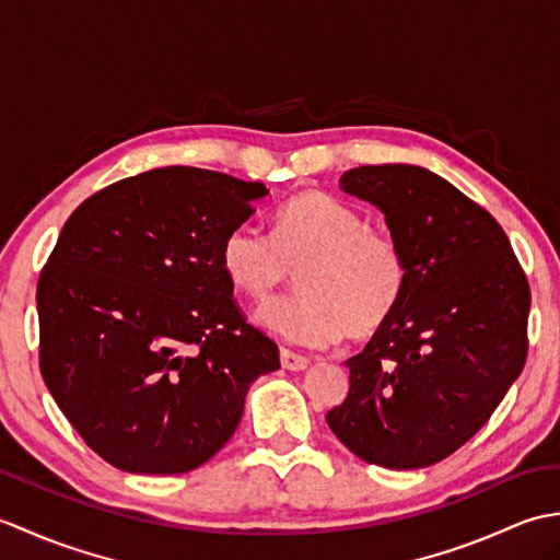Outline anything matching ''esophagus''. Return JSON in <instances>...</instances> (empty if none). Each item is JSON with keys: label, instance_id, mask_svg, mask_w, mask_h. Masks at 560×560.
Here are the masks:
<instances>
[{"label": "esophagus", "instance_id": "obj_1", "mask_svg": "<svg viewBox=\"0 0 560 560\" xmlns=\"http://www.w3.org/2000/svg\"><path fill=\"white\" fill-rule=\"evenodd\" d=\"M307 355L303 353H295L291 349H281V365L287 368V371H305L307 368Z\"/></svg>", "mask_w": 560, "mask_h": 560}]
</instances>
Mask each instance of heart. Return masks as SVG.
I'll use <instances>...</instances> for the list:
<instances>
[{"mask_svg":"<svg viewBox=\"0 0 560 560\" xmlns=\"http://www.w3.org/2000/svg\"><path fill=\"white\" fill-rule=\"evenodd\" d=\"M221 269L257 305L301 269L303 293L265 305L257 319L271 335L307 349L329 347L347 331L355 339L375 335L395 315L409 283L399 237L319 189L283 201L273 237L253 225L233 229L221 245Z\"/></svg>","mask_w":560,"mask_h":560,"instance_id":"obj_1","label":"heart"}]
</instances>
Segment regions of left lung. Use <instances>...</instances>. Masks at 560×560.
<instances>
[{
  "label": "left lung",
  "mask_w": 560,
  "mask_h": 560,
  "mask_svg": "<svg viewBox=\"0 0 560 560\" xmlns=\"http://www.w3.org/2000/svg\"><path fill=\"white\" fill-rule=\"evenodd\" d=\"M343 192L385 213L409 259L389 323L351 355L327 423L355 457L419 469L491 419L527 361L529 283L489 211L419 165H361Z\"/></svg>",
  "instance_id": "left-lung-1"
}]
</instances>
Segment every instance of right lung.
I'll return each instance as SVG.
<instances>
[{
    "label": "right lung",
    "instance_id": "obj_1",
    "mask_svg": "<svg viewBox=\"0 0 560 560\" xmlns=\"http://www.w3.org/2000/svg\"><path fill=\"white\" fill-rule=\"evenodd\" d=\"M261 183L168 165L91 195L38 279L40 373L98 457L185 474L241 423L279 347L245 319L221 245L267 197Z\"/></svg>",
    "mask_w": 560,
    "mask_h": 560
}]
</instances>
